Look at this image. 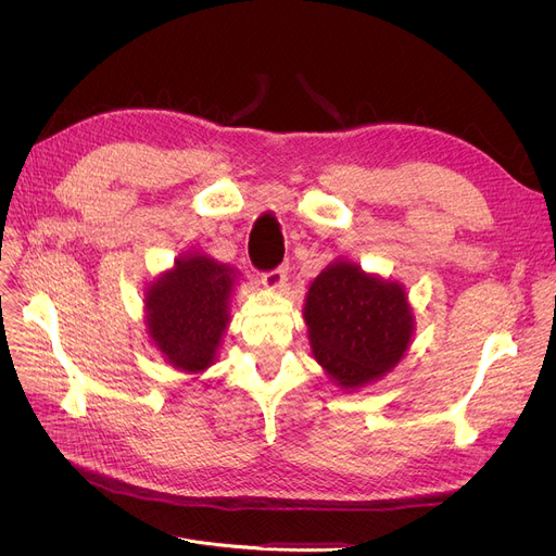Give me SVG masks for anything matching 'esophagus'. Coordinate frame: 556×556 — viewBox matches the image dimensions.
<instances>
[{"label": "esophagus", "mask_w": 556, "mask_h": 556, "mask_svg": "<svg viewBox=\"0 0 556 556\" xmlns=\"http://www.w3.org/2000/svg\"><path fill=\"white\" fill-rule=\"evenodd\" d=\"M261 279H263V283L270 286V288H281L288 281V268L286 266H277L275 270L263 273Z\"/></svg>", "instance_id": "obj_1"}]
</instances>
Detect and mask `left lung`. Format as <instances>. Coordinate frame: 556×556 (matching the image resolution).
<instances>
[{
  "label": "left lung",
  "mask_w": 556,
  "mask_h": 556,
  "mask_svg": "<svg viewBox=\"0 0 556 556\" xmlns=\"http://www.w3.org/2000/svg\"><path fill=\"white\" fill-rule=\"evenodd\" d=\"M304 319L315 361L342 388L365 386L390 371L413 336L403 288L344 261L311 283Z\"/></svg>",
  "instance_id": "8db88e82"
}]
</instances>
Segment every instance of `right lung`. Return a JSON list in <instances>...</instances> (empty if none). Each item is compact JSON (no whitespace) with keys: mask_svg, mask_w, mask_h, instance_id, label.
I'll return each instance as SVG.
<instances>
[{"mask_svg":"<svg viewBox=\"0 0 556 556\" xmlns=\"http://www.w3.org/2000/svg\"><path fill=\"white\" fill-rule=\"evenodd\" d=\"M231 273L207 256H189L149 288V331L182 371L210 367L227 327Z\"/></svg>","mask_w":556,"mask_h":556,"instance_id":"1","label":"right lung"}]
</instances>
